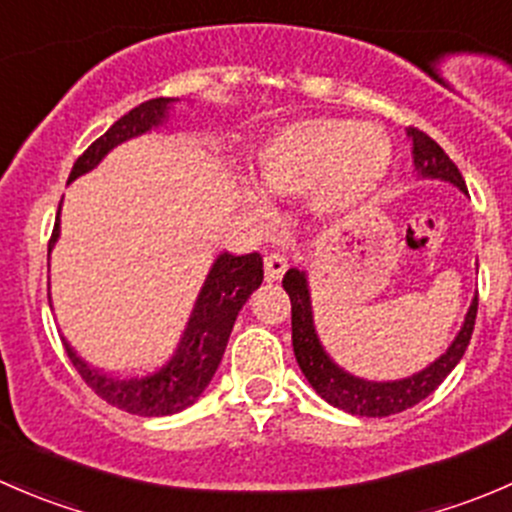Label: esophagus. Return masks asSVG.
<instances>
[{
  "label": "esophagus",
  "instance_id": "34e87169",
  "mask_svg": "<svg viewBox=\"0 0 512 512\" xmlns=\"http://www.w3.org/2000/svg\"><path fill=\"white\" fill-rule=\"evenodd\" d=\"M287 272V257L280 255V252H270V255H265V277L270 282L280 280L282 275Z\"/></svg>",
  "mask_w": 512,
  "mask_h": 512
}]
</instances>
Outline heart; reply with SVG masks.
<instances>
[{
	"instance_id": "obj_1",
	"label": "heart",
	"mask_w": 512,
	"mask_h": 512,
	"mask_svg": "<svg viewBox=\"0 0 512 512\" xmlns=\"http://www.w3.org/2000/svg\"><path fill=\"white\" fill-rule=\"evenodd\" d=\"M389 143L369 123L337 118H312L282 128L260 148L255 180L265 193L280 198L327 195L337 205L366 198L384 178L389 165ZM247 208L265 215L260 195H245Z\"/></svg>"
}]
</instances>
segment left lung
<instances>
[{"label": "left lung", "mask_w": 512, "mask_h": 512, "mask_svg": "<svg viewBox=\"0 0 512 512\" xmlns=\"http://www.w3.org/2000/svg\"><path fill=\"white\" fill-rule=\"evenodd\" d=\"M409 138L414 143V165L421 178L446 180V183H453L463 193H468L461 170L456 168V163L446 156V151L431 136H426L418 128H409ZM282 287H285L289 302H292V347L299 369H302L312 389L327 404L354 416L381 418L401 414V411L411 409L418 401L426 399L428 394H433L441 386V381L456 369L458 361L463 359L468 344H471L473 327H476L478 294L473 297L466 322H463L461 332L453 339L451 347L446 349V354H441L433 364H428L426 369L418 371L414 376H406V379L366 381L339 369L332 361V356L324 352L322 342L317 337V329H314L307 275L299 272L297 267H292V270H287Z\"/></svg>", "instance_id": "1"}]
</instances>
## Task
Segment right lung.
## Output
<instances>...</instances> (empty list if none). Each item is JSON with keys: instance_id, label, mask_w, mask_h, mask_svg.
Returning <instances> with one entry per match:
<instances>
[{"instance_id": "add662e5", "label": "right lung", "mask_w": 512, "mask_h": 512, "mask_svg": "<svg viewBox=\"0 0 512 512\" xmlns=\"http://www.w3.org/2000/svg\"><path fill=\"white\" fill-rule=\"evenodd\" d=\"M175 98H151L141 106L131 108L126 116L118 118L101 138H96L71 168L69 183L79 175L94 170L108 151L121 146L128 138H136L160 126L168 118V108ZM61 210V205H59ZM59 240V218L49 240V252ZM262 285V257L257 252L250 255H230L223 252L210 267L205 285L200 289L195 307L190 312L185 332L180 337L173 356L151 374L143 376H111L91 369L64 339V349L71 364L81 374V379L108 401L111 406L136 416H170L188 409L198 401L205 386L218 371L223 359L227 339L237 312L247 302L252 292Z\"/></svg>"}]
</instances>
